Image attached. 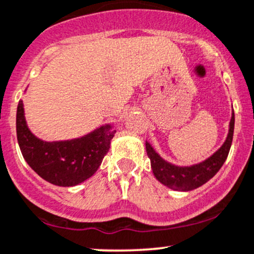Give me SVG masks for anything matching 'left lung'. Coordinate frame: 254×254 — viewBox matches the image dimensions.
I'll return each mask as SVG.
<instances>
[{"instance_id": "8db88e82", "label": "left lung", "mask_w": 254, "mask_h": 254, "mask_svg": "<svg viewBox=\"0 0 254 254\" xmlns=\"http://www.w3.org/2000/svg\"><path fill=\"white\" fill-rule=\"evenodd\" d=\"M234 127L235 114L233 112L230 124H229L228 137L223 146L209 158L198 164L190 165V167H178L164 161L149 145V142H146V152H147L148 158L151 159L152 172L157 180L167 188L176 191H191L203 185L217 174L228 158L231 142H233Z\"/></svg>"}]
</instances>
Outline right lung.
I'll return each mask as SVG.
<instances>
[{"instance_id": "1", "label": "right lung", "mask_w": 254, "mask_h": 254, "mask_svg": "<svg viewBox=\"0 0 254 254\" xmlns=\"http://www.w3.org/2000/svg\"><path fill=\"white\" fill-rule=\"evenodd\" d=\"M116 130L102 125L90 134L65 141H42L29 130L23 101L17 108V138L24 159L37 175L53 185L69 188L97 172Z\"/></svg>"}]
</instances>
